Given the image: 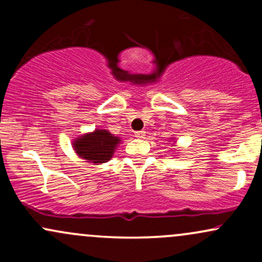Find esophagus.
<instances>
[{
    "mask_svg": "<svg viewBox=\"0 0 262 262\" xmlns=\"http://www.w3.org/2000/svg\"><path fill=\"white\" fill-rule=\"evenodd\" d=\"M144 137H145V132H144V130L135 132V138H138V139H143Z\"/></svg>",
    "mask_w": 262,
    "mask_h": 262,
    "instance_id": "1",
    "label": "esophagus"
}]
</instances>
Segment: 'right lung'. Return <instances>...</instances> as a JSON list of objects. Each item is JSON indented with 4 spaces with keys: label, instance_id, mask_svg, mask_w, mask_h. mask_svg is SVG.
<instances>
[{
    "label": "right lung",
    "instance_id": "add662e5",
    "mask_svg": "<svg viewBox=\"0 0 262 262\" xmlns=\"http://www.w3.org/2000/svg\"><path fill=\"white\" fill-rule=\"evenodd\" d=\"M119 143V138L114 137L106 129H96L92 133L83 134L75 139L73 148L81 159L92 164H103L112 159Z\"/></svg>",
    "mask_w": 262,
    "mask_h": 262
}]
</instances>
